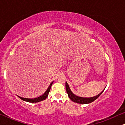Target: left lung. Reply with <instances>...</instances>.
I'll return each mask as SVG.
<instances>
[{"label": "left lung", "mask_w": 125, "mask_h": 125, "mask_svg": "<svg viewBox=\"0 0 125 125\" xmlns=\"http://www.w3.org/2000/svg\"><path fill=\"white\" fill-rule=\"evenodd\" d=\"M65 87H66V90L67 92L68 97H69V98L72 101L74 102H77L78 104H89L90 102H92L94 101H95L97 98H98L100 95L102 93V92H104V90H105V89L101 92V93L98 94L96 96L93 97H90V98H84V97H80L78 96H77L72 93V92L71 91L70 89L69 85H68L67 82H66L65 83Z\"/></svg>", "instance_id": "obj_1"}]
</instances>
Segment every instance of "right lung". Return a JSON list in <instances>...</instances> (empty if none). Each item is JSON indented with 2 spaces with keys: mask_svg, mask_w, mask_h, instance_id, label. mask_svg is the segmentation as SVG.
Here are the masks:
<instances>
[{
  "mask_svg": "<svg viewBox=\"0 0 125 125\" xmlns=\"http://www.w3.org/2000/svg\"><path fill=\"white\" fill-rule=\"evenodd\" d=\"M53 81L52 82V83H51V84L49 85L48 88L47 89V90H46L45 93H44L42 95H41V96L37 97V98H23V97H19V96H18V97L21 99V100L24 101H27V102H32V103H34V102H38L42 101H43L44 100H45V99L47 98L49 92V91H50L51 86H52V85L53 84Z\"/></svg>",
  "mask_w": 125,
  "mask_h": 125,
  "instance_id": "add662e5",
  "label": "right lung"
}]
</instances>
